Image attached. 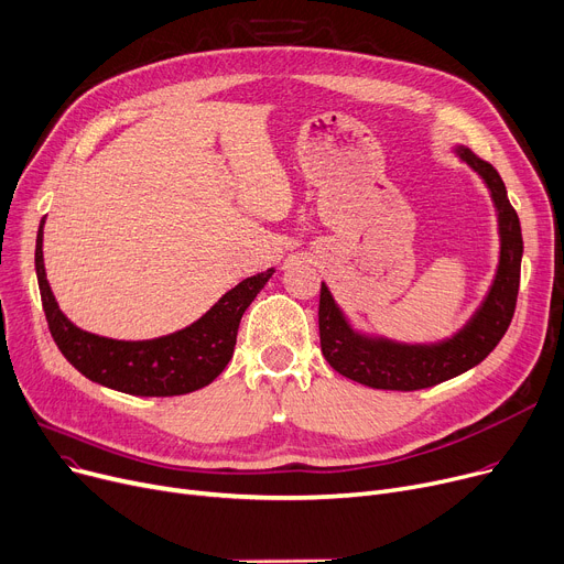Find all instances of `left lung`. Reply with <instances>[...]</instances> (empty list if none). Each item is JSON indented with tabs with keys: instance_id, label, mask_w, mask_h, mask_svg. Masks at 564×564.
I'll use <instances>...</instances> for the list:
<instances>
[{
	"instance_id": "left-lung-1",
	"label": "left lung",
	"mask_w": 564,
	"mask_h": 564,
	"mask_svg": "<svg viewBox=\"0 0 564 564\" xmlns=\"http://www.w3.org/2000/svg\"><path fill=\"white\" fill-rule=\"evenodd\" d=\"M457 154L485 180L496 212H499L501 259L494 284L482 307L465 329H459L453 339L435 346H403L387 339H367L352 333L327 286L321 284L318 333L323 357L335 371L359 384L395 391L435 387L474 369L508 333L517 307L523 254L519 216L510 205L506 184L494 165L467 148H457Z\"/></svg>"
}]
</instances>
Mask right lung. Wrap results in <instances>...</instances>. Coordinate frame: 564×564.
<instances>
[{
    "label": "right lung",
    "instance_id": "1",
    "mask_svg": "<svg viewBox=\"0 0 564 564\" xmlns=\"http://www.w3.org/2000/svg\"><path fill=\"white\" fill-rule=\"evenodd\" d=\"M43 225L36 237V275L54 344L82 376L131 395H182L216 380L235 352L243 312L273 275L269 269L239 282L175 335L150 341L107 339L79 329L58 310L45 278Z\"/></svg>",
    "mask_w": 564,
    "mask_h": 564
}]
</instances>
